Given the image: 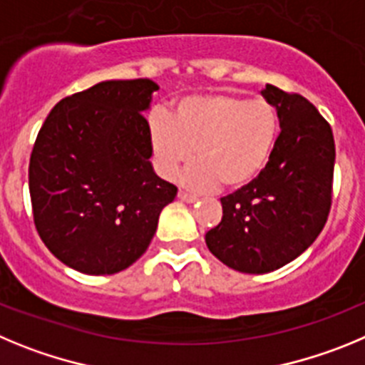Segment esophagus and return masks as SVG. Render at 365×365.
<instances>
[{"label":"esophagus","mask_w":365,"mask_h":365,"mask_svg":"<svg viewBox=\"0 0 365 365\" xmlns=\"http://www.w3.org/2000/svg\"><path fill=\"white\" fill-rule=\"evenodd\" d=\"M178 198L182 200V202H185V203H195L196 200H198V196L190 195V192H187V190H180Z\"/></svg>","instance_id":"34e87169"}]
</instances>
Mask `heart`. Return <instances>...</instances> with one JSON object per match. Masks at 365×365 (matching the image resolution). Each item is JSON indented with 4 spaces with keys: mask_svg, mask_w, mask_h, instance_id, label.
Segmentation results:
<instances>
[{
    "mask_svg": "<svg viewBox=\"0 0 365 365\" xmlns=\"http://www.w3.org/2000/svg\"><path fill=\"white\" fill-rule=\"evenodd\" d=\"M278 125L277 109L265 98L192 94L176 101L173 116L154 113L149 118V145L163 178H173L195 154L198 162L182 176L187 187L207 190L222 183L240 189L267 165Z\"/></svg>",
    "mask_w": 365,
    "mask_h": 365,
    "instance_id": "heart-1",
    "label": "heart"
}]
</instances>
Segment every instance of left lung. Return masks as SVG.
Wrapping results in <instances>:
<instances>
[{"mask_svg": "<svg viewBox=\"0 0 365 365\" xmlns=\"http://www.w3.org/2000/svg\"><path fill=\"white\" fill-rule=\"evenodd\" d=\"M280 134L267 165L251 183L220 198L222 222L205 244L222 264L264 274L293 262L327 222L334 170L331 125L309 100L265 85Z\"/></svg>", "mask_w": 365, "mask_h": 365, "instance_id": "left-lung-1", "label": "left lung"}]
</instances>
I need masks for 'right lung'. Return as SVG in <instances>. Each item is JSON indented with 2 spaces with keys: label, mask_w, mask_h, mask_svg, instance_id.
I'll return each mask as SVG.
<instances>
[{
  "label": "right lung",
  "mask_w": 365,
  "mask_h": 365,
  "mask_svg": "<svg viewBox=\"0 0 365 365\" xmlns=\"http://www.w3.org/2000/svg\"><path fill=\"white\" fill-rule=\"evenodd\" d=\"M153 80H110L56 103L29 163L39 238L68 267L114 274L147 251L173 183L150 163Z\"/></svg>",
  "instance_id": "right-lung-1"
}]
</instances>
